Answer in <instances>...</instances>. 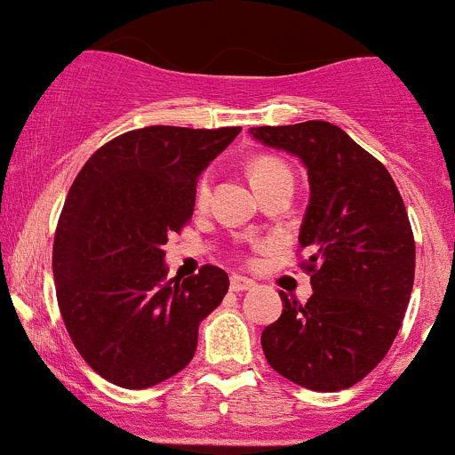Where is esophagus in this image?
I'll list each match as a JSON object with an SVG mask.
<instances>
[{"label":"esophagus","mask_w":455,"mask_h":455,"mask_svg":"<svg viewBox=\"0 0 455 455\" xmlns=\"http://www.w3.org/2000/svg\"><path fill=\"white\" fill-rule=\"evenodd\" d=\"M251 288H255V282H251V279L240 277V275H233V277H231V291L233 292L251 291Z\"/></svg>","instance_id":"34e87169"}]
</instances>
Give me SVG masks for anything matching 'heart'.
<instances>
[{"label":"heart","mask_w":455,"mask_h":455,"mask_svg":"<svg viewBox=\"0 0 455 455\" xmlns=\"http://www.w3.org/2000/svg\"><path fill=\"white\" fill-rule=\"evenodd\" d=\"M249 176L257 191L266 189V187L270 185H277V182H283V180L292 182L291 169H288L282 160L275 158V156H257V158L251 160ZM209 191H211V178L204 173V176L198 180V185H196V204H204L206 198H209Z\"/></svg>","instance_id":"b5f03b06"}]
</instances>
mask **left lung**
<instances>
[{
  "label": "left lung",
  "mask_w": 455,
  "mask_h": 455,
  "mask_svg": "<svg viewBox=\"0 0 455 455\" xmlns=\"http://www.w3.org/2000/svg\"><path fill=\"white\" fill-rule=\"evenodd\" d=\"M253 139L299 156L310 204L306 304L282 292L283 313L261 332L270 368L315 392L347 389L387 355L410 304L416 244L405 202L380 160L325 121L253 127Z\"/></svg>",
  "instance_id": "obj_1"
}]
</instances>
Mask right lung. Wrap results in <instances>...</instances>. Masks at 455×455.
<instances>
[{"mask_svg":"<svg viewBox=\"0 0 455 455\" xmlns=\"http://www.w3.org/2000/svg\"><path fill=\"white\" fill-rule=\"evenodd\" d=\"M240 132H125L90 156L68 191L52 246L59 310L85 363L118 387H151L187 368L200 321L227 295L218 266L167 279L163 244L189 222L200 173Z\"/></svg>","mask_w":455,"mask_h":455,"instance_id":"obj_1","label":"right lung"}]
</instances>
